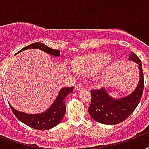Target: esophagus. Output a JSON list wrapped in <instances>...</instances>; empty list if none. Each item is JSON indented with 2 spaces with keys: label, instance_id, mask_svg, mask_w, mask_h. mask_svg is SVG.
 I'll return each instance as SVG.
<instances>
[{
  "label": "esophagus",
  "instance_id": "1",
  "mask_svg": "<svg viewBox=\"0 0 149 149\" xmlns=\"http://www.w3.org/2000/svg\"><path fill=\"white\" fill-rule=\"evenodd\" d=\"M84 88H85V87H84V86H83L82 84H77V85H76V86H75V89L77 90V91H82V90H84Z\"/></svg>",
  "mask_w": 149,
  "mask_h": 149
}]
</instances>
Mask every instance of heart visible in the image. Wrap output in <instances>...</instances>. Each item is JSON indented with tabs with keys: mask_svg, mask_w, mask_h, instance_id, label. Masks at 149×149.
<instances>
[{
	"mask_svg": "<svg viewBox=\"0 0 149 149\" xmlns=\"http://www.w3.org/2000/svg\"><path fill=\"white\" fill-rule=\"evenodd\" d=\"M111 57L105 53H98L82 56L72 63L75 72L82 76H91L106 68Z\"/></svg>",
	"mask_w": 149,
	"mask_h": 149,
	"instance_id": "heart-1",
	"label": "heart"
}]
</instances>
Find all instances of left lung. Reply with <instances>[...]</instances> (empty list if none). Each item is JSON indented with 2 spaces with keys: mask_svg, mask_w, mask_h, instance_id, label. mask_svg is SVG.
I'll list each match as a JSON object with an SVG mask.
<instances>
[{
  "mask_svg": "<svg viewBox=\"0 0 149 149\" xmlns=\"http://www.w3.org/2000/svg\"><path fill=\"white\" fill-rule=\"evenodd\" d=\"M128 59L135 62L140 70V79L136 89L131 94L121 99L110 97L104 87L91 90L92 98L88 112L96 121L104 125L119 124L126 120L139 105L144 90L141 61L134 52L131 53Z\"/></svg>",
  "mask_w": 149,
  "mask_h": 149,
  "instance_id": "obj_1",
  "label": "left lung"
}]
</instances>
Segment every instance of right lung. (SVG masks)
I'll list each match as a JSON object with an SVG mask.
<instances>
[{
	"label": "right lung",
	"instance_id": "1",
	"mask_svg": "<svg viewBox=\"0 0 149 149\" xmlns=\"http://www.w3.org/2000/svg\"><path fill=\"white\" fill-rule=\"evenodd\" d=\"M38 49L42 50L46 53L50 54L56 57H58L60 56L59 50L51 49L48 47L47 45H45V44L41 42L32 43L31 45L23 48L16 54L19 53L20 52L24 51L26 49ZM72 91H73V86L64 87L61 89L52 105L46 111L38 113V114H29L24 112H21V111L15 110L10 104L9 105L15 117L22 123L35 129L48 130L58 125L61 120H63L65 113V97L68 94L72 93Z\"/></svg>",
	"mask_w": 149,
	"mask_h": 149
}]
</instances>
